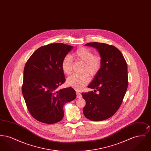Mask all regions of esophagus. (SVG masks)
Returning a JSON list of instances; mask_svg holds the SVG:
<instances>
[{
	"instance_id": "1",
	"label": "esophagus",
	"mask_w": 151,
	"mask_h": 151,
	"mask_svg": "<svg viewBox=\"0 0 151 151\" xmlns=\"http://www.w3.org/2000/svg\"><path fill=\"white\" fill-rule=\"evenodd\" d=\"M76 97H77V98H81V97H82V95L80 93L77 92H76Z\"/></svg>"
}]
</instances>
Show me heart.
I'll list each match as a JSON object with an SVG mask.
<instances>
[{
  "label": "heart",
  "mask_w": 151,
  "mask_h": 151,
  "mask_svg": "<svg viewBox=\"0 0 151 151\" xmlns=\"http://www.w3.org/2000/svg\"><path fill=\"white\" fill-rule=\"evenodd\" d=\"M73 57L84 63L82 75H72L66 80L68 86H71L76 90L83 89L90 81V76H94L99 72L102 65L100 55L95 54L92 50L86 47H81L75 52ZM62 69L66 75L72 72V60L69 55L65 56L62 62ZM89 74H88V73Z\"/></svg>",
  "instance_id": "heart-1"
}]
</instances>
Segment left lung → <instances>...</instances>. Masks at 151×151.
Returning <instances> with one entry per match:
<instances>
[{
	"label": "left lung",
	"instance_id": "left-lung-1",
	"mask_svg": "<svg viewBox=\"0 0 151 151\" xmlns=\"http://www.w3.org/2000/svg\"><path fill=\"white\" fill-rule=\"evenodd\" d=\"M85 46L98 50L102 65L88 86L98 93L93 91L81 93L86 101L83 113L89 120L104 121L114 115L122 104L128 86L127 65L121 52L113 45L91 42Z\"/></svg>",
	"mask_w": 151,
	"mask_h": 151
}]
</instances>
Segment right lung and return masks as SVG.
<instances>
[{
    "instance_id": "right-lung-1",
    "label": "right lung",
    "mask_w": 151,
    "mask_h": 151,
    "mask_svg": "<svg viewBox=\"0 0 151 151\" xmlns=\"http://www.w3.org/2000/svg\"><path fill=\"white\" fill-rule=\"evenodd\" d=\"M72 48L62 43L43 46L34 52L25 65L22 93L30 114L39 122L53 124L60 121L65 104L76 99L71 87L57 90L65 80L62 60Z\"/></svg>"
}]
</instances>
